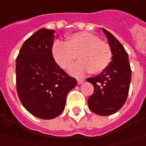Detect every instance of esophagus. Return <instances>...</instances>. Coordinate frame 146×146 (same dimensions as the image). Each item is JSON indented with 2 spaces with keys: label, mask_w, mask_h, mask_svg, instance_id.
Listing matches in <instances>:
<instances>
[{
  "label": "esophagus",
  "mask_w": 146,
  "mask_h": 146,
  "mask_svg": "<svg viewBox=\"0 0 146 146\" xmlns=\"http://www.w3.org/2000/svg\"><path fill=\"white\" fill-rule=\"evenodd\" d=\"M76 80H77L78 84H82V83L84 81V80L81 79V78H77V79H76Z\"/></svg>",
  "instance_id": "34e87169"
}]
</instances>
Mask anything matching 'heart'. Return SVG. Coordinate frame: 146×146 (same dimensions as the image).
<instances>
[{"label":"heart","instance_id":"1","mask_svg":"<svg viewBox=\"0 0 146 146\" xmlns=\"http://www.w3.org/2000/svg\"><path fill=\"white\" fill-rule=\"evenodd\" d=\"M52 55L62 69H67L78 56L80 61L71 66L69 71L73 75L81 76L88 71L92 74L105 71L111 62L112 51L110 44L97 35L80 32L69 36L66 42H54Z\"/></svg>","mask_w":146,"mask_h":146}]
</instances>
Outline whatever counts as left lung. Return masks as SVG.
<instances>
[{
    "label": "left lung",
    "mask_w": 146,
    "mask_h": 146,
    "mask_svg": "<svg viewBox=\"0 0 146 146\" xmlns=\"http://www.w3.org/2000/svg\"><path fill=\"white\" fill-rule=\"evenodd\" d=\"M112 51V61L107 69L95 77L87 79L94 86L88 98L89 109L100 116H109L120 110L128 95L131 70L128 54L123 45L109 31L102 28Z\"/></svg>",
    "instance_id": "obj_1"
}]
</instances>
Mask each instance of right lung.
I'll return each instance as SVG.
<instances>
[{
	"mask_svg": "<svg viewBox=\"0 0 146 146\" xmlns=\"http://www.w3.org/2000/svg\"><path fill=\"white\" fill-rule=\"evenodd\" d=\"M54 30L40 29L27 39L16 58V90L21 103L40 119L57 117L76 80L58 66L53 55Z\"/></svg>",
	"mask_w": 146,
	"mask_h": 146,
	"instance_id": "1",
	"label": "right lung"
}]
</instances>
